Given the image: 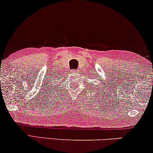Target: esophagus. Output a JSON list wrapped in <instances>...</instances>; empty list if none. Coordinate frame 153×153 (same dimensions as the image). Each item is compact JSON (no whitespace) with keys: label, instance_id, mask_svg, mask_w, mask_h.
Returning <instances> with one entry per match:
<instances>
[{"label":"esophagus","instance_id":"1","mask_svg":"<svg viewBox=\"0 0 153 153\" xmlns=\"http://www.w3.org/2000/svg\"><path fill=\"white\" fill-rule=\"evenodd\" d=\"M71 73H72L73 75H75L78 73V70H73V71H71Z\"/></svg>","mask_w":153,"mask_h":153}]
</instances>
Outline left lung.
Wrapping results in <instances>:
<instances>
[{
	"mask_svg": "<svg viewBox=\"0 0 153 153\" xmlns=\"http://www.w3.org/2000/svg\"><path fill=\"white\" fill-rule=\"evenodd\" d=\"M103 85L105 86V85L103 84V82L100 83V84H96L94 87L92 86V88H94V91L97 90H99L100 92H102V90H104V88H104L103 89H102V88H103V87H102L103 86ZM92 90H93V89H92Z\"/></svg>",
	"mask_w": 153,
	"mask_h": 153,
	"instance_id": "obj_1",
	"label": "left lung"
}]
</instances>
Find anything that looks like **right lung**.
Returning <instances> with one entry per match:
<instances>
[{
    "label": "right lung",
    "instance_id": "right-lung-1",
    "mask_svg": "<svg viewBox=\"0 0 153 153\" xmlns=\"http://www.w3.org/2000/svg\"><path fill=\"white\" fill-rule=\"evenodd\" d=\"M57 80H58V79H57ZM56 84L57 85V84H56V81H54V80H53V82H52V84L51 85V88H53V90H56V89H55V87H56L55 85Z\"/></svg>",
    "mask_w": 153,
    "mask_h": 153
}]
</instances>
